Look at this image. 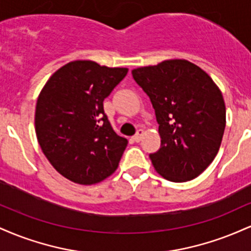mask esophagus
I'll use <instances>...</instances> for the list:
<instances>
[{
	"instance_id": "34e87169",
	"label": "esophagus",
	"mask_w": 251,
	"mask_h": 251,
	"mask_svg": "<svg viewBox=\"0 0 251 251\" xmlns=\"http://www.w3.org/2000/svg\"><path fill=\"white\" fill-rule=\"evenodd\" d=\"M143 135H144V131H143V129H138V131H137V133L134 134V137H133V140H134L135 143H139L140 140H142Z\"/></svg>"
}]
</instances>
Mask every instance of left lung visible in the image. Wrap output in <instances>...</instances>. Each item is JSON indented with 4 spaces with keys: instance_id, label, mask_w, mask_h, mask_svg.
<instances>
[{
    "instance_id": "1",
    "label": "left lung",
    "mask_w": 251,
    "mask_h": 251,
    "mask_svg": "<svg viewBox=\"0 0 251 251\" xmlns=\"http://www.w3.org/2000/svg\"><path fill=\"white\" fill-rule=\"evenodd\" d=\"M151 100L159 124L160 149L150 154L165 179L180 183L198 177L220 150L226 103L220 88L188 60H166L132 71Z\"/></svg>"
}]
</instances>
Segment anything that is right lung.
I'll return each instance as SVG.
<instances>
[{
	"label": "right lung",
	"mask_w": 251,
	"mask_h": 251,
	"mask_svg": "<svg viewBox=\"0 0 251 251\" xmlns=\"http://www.w3.org/2000/svg\"><path fill=\"white\" fill-rule=\"evenodd\" d=\"M127 72L76 60L57 70L42 88L35 109L37 142L67 179L89 185L117 170L128 142L112 128L103 100Z\"/></svg>",
	"instance_id": "add662e5"
}]
</instances>
